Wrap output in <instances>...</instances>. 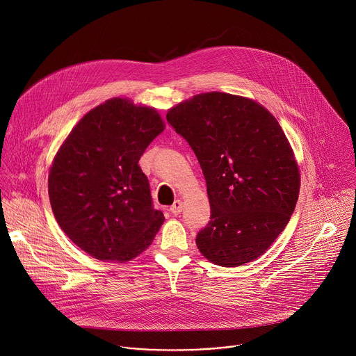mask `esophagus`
Returning a JSON list of instances; mask_svg holds the SVG:
<instances>
[{
  "instance_id": "esophagus-1",
  "label": "esophagus",
  "mask_w": 356,
  "mask_h": 356,
  "mask_svg": "<svg viewBox=\"0 0 356 356\" xmlns=\"http://www.w3.org/2000/svg\"><path fill=\"white\" fill-rule=\"evenodd\" d=\"M169 211H170L173 216H177V214H180V213L183 211V202H181L180 200H176V201L173 202V204L170 206Z\"/></svg>"
}]
</instances>
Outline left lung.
Wrapping results in <instances>:
<instances>
[{
	"mask_svg": "<svg viewBox=\"0 0 356 356\" xmlns=\"http://www.w3.org/2000/svg\"><path fill=\"white\" fill-rule=\"evenodd\" d=\"M166 120L197 156L211 216L195 243L210 262L234 268L259 258L287 225L300 173L276 118L249 98L206 92Z\"/></svg>",
	"mask_w": 356,
	"mask_h": 356,
	"instance_id": "1",
	"label": "left lung"
}]
</instances>
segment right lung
Instances as JSON below:
<instances>
[{
  "instance_id": "right-lung-1",
  "label": "right lung",
  "mask_w": 356,
  "mask_h": 356,
  "mask_svg": "<svg viewBox=\"0 0 356 356\" xmlns=\"http://www.w3.org/2000/svg\"><path fill=\"white\" fill-rule=\"evenodd\" d=\"M163 129L156 110L113 98L87 113L59 149L50 206L65 234L95 259H134L163 224L138 165Z\"/></svg>"
}]
</instances>
